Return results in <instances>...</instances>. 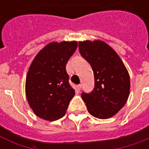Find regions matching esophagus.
I'll use <instances>...</instances> for the list:
<instances>
[{
  "instance_id": "1",
  "label": "esophagus",
  "mask_w": 149,
  "mask_h": 149,
  "mask_svg": "<svg viewBox=\"0 0 149 149\" xmlns=\"http://www.w3.org/2000/svg\"><path fill=\"white\" fill-rule=\"evenodd\" d=\"M77 90H81V84H78V85H77Z\"/></svg>"
}]
</instances>
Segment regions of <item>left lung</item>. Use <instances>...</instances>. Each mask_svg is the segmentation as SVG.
Returning a JSON list of instances; mask_svg holds the SVG:
<instances>
[{
  "mask_svg": "<svg viewBox=\"0 0 149 149\" xmlns=\"http://www.w3.org/2000/svg\"><path fill=\"white\" fill-rule=\"evenodd\" d=\"M82 57L93 70L95 87L81 97L91 115L99 119L112 117L121 109L129 95L130 78L121 59L101 40L79 42Z\"/></svg>",
  "mask_w": 149,
  "mask_h": 149,
  "instance_id": "8db88e82",
  "label": "left lung"
}]
</instances>
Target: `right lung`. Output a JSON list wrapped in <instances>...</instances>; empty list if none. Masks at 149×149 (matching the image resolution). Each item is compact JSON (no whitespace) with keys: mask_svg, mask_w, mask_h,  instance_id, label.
Listing matches in <instances>:
<instances>
[{"mask_svg":"<svg viewBox=\"0 0 149 149\" xmlns=\"http://www.w3.org/2000/svg\"><path fill=\"white\" fill-rule=\"evenodd\" d=\"M77 48V41L51 42L32 62L25 93L29 106L40 118L52 121L65 116L75 95L65 67Z\"/></svg>","mask_w":149,"mask_h":149,"instance_id":"add662e5","label":"right lung"}]
</instances>
